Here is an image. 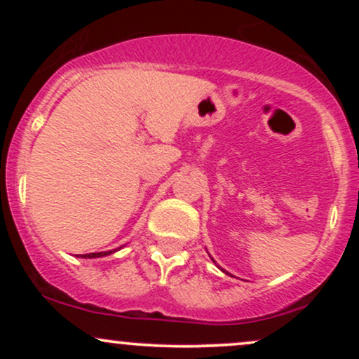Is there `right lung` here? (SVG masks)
I'll return each instance as SVG.
<instances>
[{"label":"right lung","mask_w":359,"mask_h":359,"mask_svg":"<svg viewBox=\"0 0 359 359\" xmlns=\"http://www.w3.org/2000/svg\"><path fill=\"white\" fill-rule=\"evenodd\" d=\"M113 253V251H102V253H88L82 255V258H100V257H106V255Z\"/></svg>","instance_id":"1"}]
</instances>
